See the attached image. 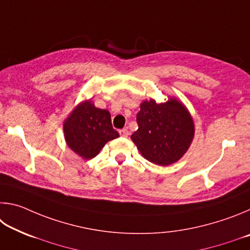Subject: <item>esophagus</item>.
<instances>
[{
  "instance_id": "esophagus-1",
  "label": "esophagus",
  "mask_w": 250,
  "mask_h": 250,
  "mask_svg": "<svg viewBox=\"0 0 250 250\" xmlns=\"http://www.w3.org/2000/svg\"><path fill=\"white\" fill-rule=\"evenodd\" d=\"M119 133H120V135H121V137H128V135H129V130L128 129H121V130H119Z\"/></svg>"
}]
</instances>
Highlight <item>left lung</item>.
Returning a JSON list of instances; mask_svg holds the SVG:
<instances>
[{"instance_id": "left-lung-1", "label": "left lung", "mask_w": 250, "mask_h": 250, "mask_svg": "<svg viewBox=\"0 0 250 250\" xmlns=\"http://www.w3.org/2000/svg\"><path fill=\"white\" fill-rule=\"evenodd\" d=\"M139 128L131 140L145 159L156 166L175 163L188 150L194 138V122L185 105L175 98L156 104L143 101L137 115Z\"/></svg>"}]
</instances>
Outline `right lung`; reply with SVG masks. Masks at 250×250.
I'll list each match as a JSON object with an SVG mask.
<instances>
[{"instance_id":"add662e5","label":"right lung","mask_w":250,"mask_h":250,"mask_svg":"<svg viewBox=\"0 0 250 250\" xmlns=\"http://www.w3.org/2000/svg\"><path fill=\"white\" fill-rule=\"evenodd\" d=\"M67 146L84 160L95 158L105 143L119 137L112 128L111 116L96 108L91 100L79 104L64 122Z\"/></svg>"}]
</instances>
